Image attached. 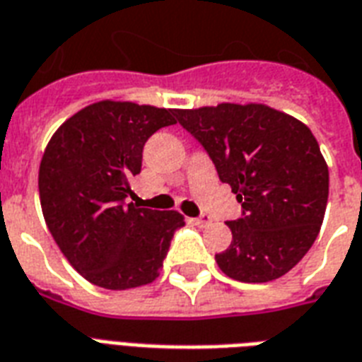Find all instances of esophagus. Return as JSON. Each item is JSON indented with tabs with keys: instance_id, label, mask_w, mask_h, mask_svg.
Here are the masks:
<instances>
[{
	"instance_id": "esophagus-1",
	"label": "esophagus",
	"mask_w": 362,
	"mask_h": 362,
	"mask_svg": "<svg viewBox=\"0 0 362 362\" xmlns=\"http://www.w3.org/2000/svg\"><path fill=\"white\" fill-rule=\"evenodd\" d=\"M192 223L198 226H207V225H211V217H209V215H200V217L192 219Z\"/></svg>"
}]
</instances>
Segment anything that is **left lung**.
Here are the masks:
<instances>
[{
  "mask_svg": "<svg viewBox=\"0 0 362 362\" xmlns=\"http://www.w3.org/2000/svg\"><path fill=\"white\" fill-rule=\"evenodd\" d=\"M230 185L243 217L215 260L226 276L266 283L295 268L315 242L329 200V166L304 122L264 103L173 109Z\"/></svg>",
  "mask_w": 362,
  "mask_h": 362,
  "instance_id": "left-lung-1",
  "label": "left lung"
}]
</instances>
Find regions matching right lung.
Segmentation results:
<instances>
[{
  "mask_svg": "<svg viewBox=\"0 0 362 362\" xmlns=\"http://www.w3.org/2000/svg\"><path fill=\"white\" fill-rule=\"evenodd\" d=\"M173 109L102 100L52 134L39 166L45 223L69 264L111 291L141 287L160 276L179 211L126 204L141 172L143 145L175 124Z\"/></svg>",
  "mask_w": 362,
  "mask_h": 362,
  "instance_id": "obj_1",
  "label": "right lung"
}]
</instances>
